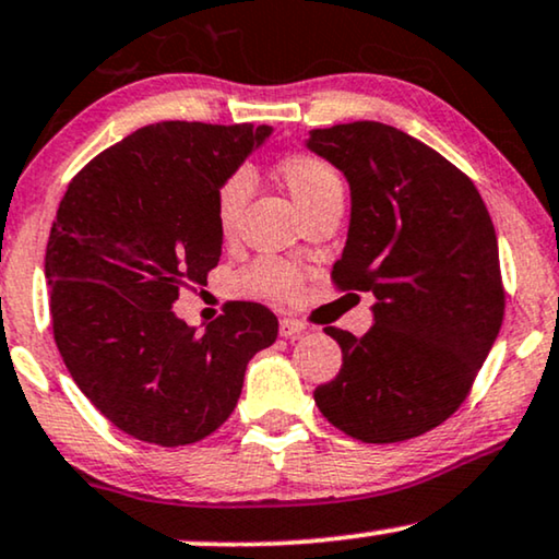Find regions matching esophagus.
<instances>
[{
  "label": "esophagus",
  "instance_id": "esophagus-1",
  "mask_svg": "<svg viewBox=\"0 0 559 559\" xmlns=\"http://www.w3.org/2000/svg\"><path fill=\"white\" fill-rule=\"evenodd\" d=\"M278 330H281V337L292 340V337H299V334L307 330V324L299 322V319H294V317H284V319H281Z\"/></svg>",
  "mask_w": 559,
  "mask_h": 559
}]
</instances>
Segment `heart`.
<instances>
[{"instance_id": "1", "label": "heart", "mask_w": 559, "mask_h": 559, "mask_svg": "<svg viewBox=\"0 0 559 559\" xmlns=\"http://www.w3.org/2000/svg\"><path fill=\"white\" fill-rule=\"evenodd\" d=\"M278 176L292 193L294 204L309 206L324 193L342 189V181L330 163L311 153H294L286 155L278 163ZM250 197V174L248 170H235L222 181L217 191V222L222 233H229L240 217L245 202ZM242 292L267 296V299H296L301 294L304 275L294 263L278 258H260L252 263L248 271L240 275Z\"/></svg>"}]
</instances>
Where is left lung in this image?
Masks as SVG:
<instances>
[{"label":"left lung","instance_id":"1","mask_svg":"<svg viewBox=\"0 0 559 559\" xmlns=\"http://www.w3.org/2000/svg\"><path fill=\"white\" fill-rule=\"evenodd\" d=\"M307 147L349 183L334 284L376 299L362 337L324 330L342 368L314 401L353 440H412L457 412L501 330L493 222L471 178L391 124L311 130Z\"/></svg>","mask_w":559,"mask_h":559}]
</instances>
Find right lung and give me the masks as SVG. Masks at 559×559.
I'll return each mask as SVG.
<instances>
[{
  "label": "right lung",
  "instance_id": "add662e5",
  "mask_svg": "<svg viewBox=\"0 0 559 559\" xmlns=\"http://www.w3.org/2000/svg\"><path fill=\"white\" fill-rule=\"evenodd\" d=\"M267 124L158 122L96 155L58 206L46 250L53 337L84 396L160 448L204 440L227 421L250 357L278 319L233 301L204 332L170 309L219 263L217 191Z\"/></svg>",
  "mask_w": 559,
  "mask_h": 559
}]
</instances>
